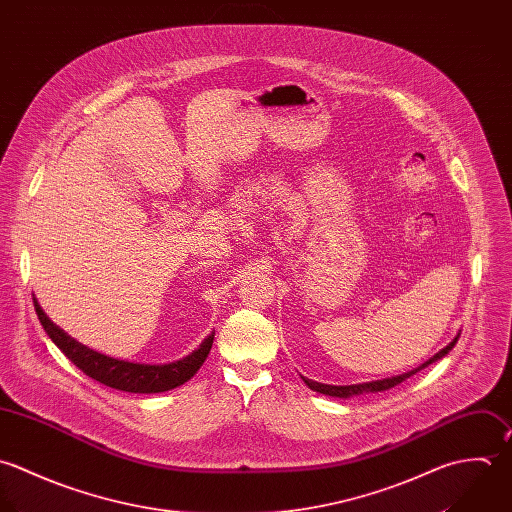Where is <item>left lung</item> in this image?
I'll return each instance as SVG.
<instances>
[{
  "instance_id": "obj_1",
  "label": "left lung",
  "mask_w": 512,
  "mask_h": 512,
  "mask_svg": "<svg viewBox=\"0 0 512 512\" xmlns=\"http://www.w3.org/2000/svg\"><path fill=\"white\" fill-rule=\"evenodd\" d=\"M459 340V334L457 338L451 341L447 347H443L439 353H435L433 357H429L425 363H421L419 367L407 371V373H401V375H395V377H387V379H377V381H367V383H355V385H326V383H318V381H312V379H304V383L312 389V391H318V393H324V395H330V397H353V395H361V393H377V391H385V389H391L395 385H399L401 381H405L407 377L415 375L417 371L425 369L427 365H431L433 361L445 357Z\"/></svg>"
}]
</instances>
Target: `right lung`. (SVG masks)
<instances>
[{
	"instance_id": "add662e5",
	"label": "right lung",
	"mask_w": 512,
	"mask_h": 512,
	"mask_svg": "<svg viewBox=\"0 0 512 512\" xmlns=\"http://www.w3.org/2000/svg\"><path fill=\"white\" fill-rule=\"evenodd\" d=\"M33 306L37 312V318L45 330V334L51 341L65 353V357L77 365L85 375L91 379L129 393H161L169 391L184 381H188L204 363V359L210 353L214 334H210L206 340L200 343L198 349H194L190 355L165 363V365H145V363H131L125 359H115L109 355H103L77 340H73L67 332H63L59 326H55L47 314L41 310L39 302L33 298Z\"/></svg>"
}]
</instances>
